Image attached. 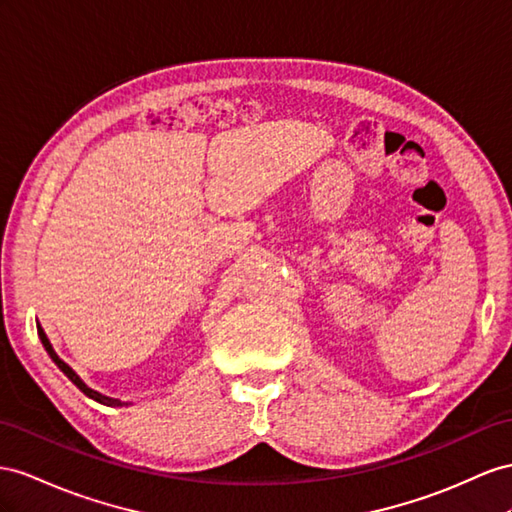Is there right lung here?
Instances as JSON below:
<instances>
[{"mask_svg": "<svg viewBox=\"0 0 512 512\" xmlns=\"http://www.w3.org/2000/svg\"><path fill=\"white\" fill-rule=\"evenodd\" d=\"M36 329H38V337H41V342H43V346H45V350H47V355L51 357V361H54V363L58 365V368H60L64 374L69 376V381H71L75 387H80V389L86 393L88 398H93V400H97V402H101V404H108V406H123V404H125V402H121V400L110 398V396H103V393H99V391H95V389H90V387H88V385L82 381V378L77 376V374H75V372L69 368V365L64 363V361H62V359L56 355V350H54V346L49 344V339H47V335H45V331H43V326L38 324Z\"/></svg>", "mask_w": 512, "mask_h": 512, "instance_id": "add662e5", "label": "right lung"}]
</instances>
